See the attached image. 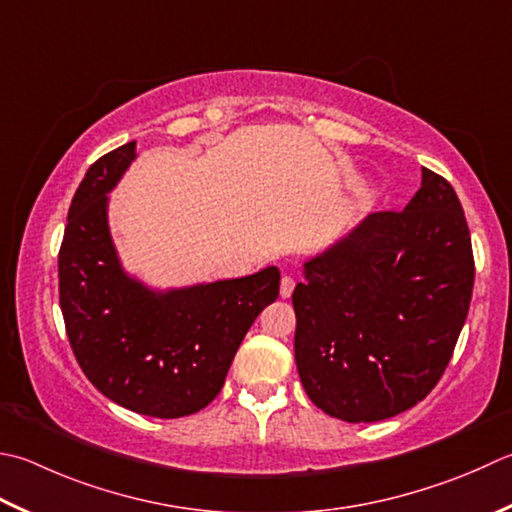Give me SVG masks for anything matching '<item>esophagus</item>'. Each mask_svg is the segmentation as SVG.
Listing matches in <instances>:
<instances>
[{
	"label": "esophagus",
	"mask_w": 512,
	"mask_h": 512,
	"mask_svg": "<svg viewBox=\"0 0 512 512\" xmlns=\"http://www.w3.org/2000/svg\"><path fill=\"white\" fill-rule=\"evenodd\" d=\"M293 290H295V279L284 275V277H282V284H279V295H282V297L286 299V297L293 295Z\"/></svg>",
	"instance_id": "34e87169"
}]
</instances>
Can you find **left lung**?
<instances>
[{"mask_svg":"<svg viewBox=\"0 0 512 512\" xmlns=\"http://www.w3.org/2000/svg\"><path fill=\"white\" fill-rule=\"evenodd\" d=\"M295 362L306 395L342 422L413 408L446 370L473 295L462 204L422 168L399 213H375L302 266Z\"/></svg>","mask_w":512,"mask_h":512,"instance_id":"1","label":"left lung"}]
</instances>
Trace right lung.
<instances>
[{"label":"right lung","mask_w":512,"mask_h":512,"mask_svg":"<svg viewBox=\"0 0 512 512\" xmlns=\"http://www.w3.org/2000/svg\"><path fill=\"white\" fill-rule=\"evenodd\" d=\"M135 159L137 142H128L86 170L59 250V306L77 362L99 393L133 413L175 419L222 390L248 328L279 295V268L168 288L126 270L108 195Z\"/></svg>","instance_id":"1"}]
</instances>
